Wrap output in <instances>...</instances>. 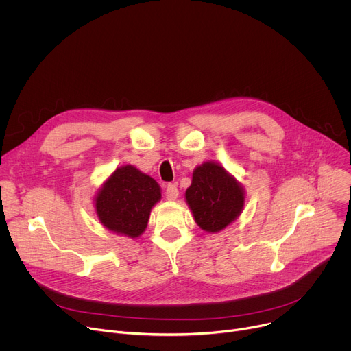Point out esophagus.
<instances>
[{"instance_id": "34e87169", "label": "esophagus", "mask_w": 351, "mask_h": 351, "mask_svg": "<svg viewBox=\"0 0 351 351\" xmlns=\"http://www.w3.org/2000/svg\"><path fill=\"white\" fill-rule=\"evenodd\" d=\"M165 197L167 199H169V202H175V199L179 197V190L176 187V184H168L167 186V190H165Z\"/></svg>"}]
</instances>
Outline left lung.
<instances>
[{"label":"left lung","mask_w":351,"mask_h":351,"mask_svg":"<svg viewBox=\"0 0 351 351\" xmlns=\"http://www.w3.org/2000/svg\"><path fill=\"white\" fill-rule=\"evenodd\" d=\"M186 202L197 225L217 233L232 223L244 207V190L225 168L213 161L197 167Z\"/></svg>","instance_id":"8db88e82"}]
</instances>
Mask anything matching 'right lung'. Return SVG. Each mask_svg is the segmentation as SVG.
Segmentation results:
<instances>
[{
	"instance_id": "right-lung-1",
	"label": "right lung",
	"mask_w": 351,
	"mask_h": 351,
	"mask_svg": "<svg viewBox=\"0 0 351 351\" xmlns=\"http://www.w3.org/2000/svg\"><path fill=\"white\" fill-rule=\"evenodd\" d=\"M160 198L161 189L152 176L125 165L107 179L94 202L99 222L133 239L145 230L149 213Z\"/></svg>"
}]
</instances>
